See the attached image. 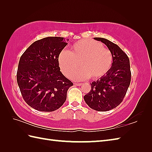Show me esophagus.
<instances>
[{"label": "esophagus", "mask_w": 152, "mask_h": 152, "mask_svg": "<svg viewBox=\"0 0 152 152\" xmlns=\"http://www.w3.org/2000/svg\"><path fill=\"white\" fill-rule=\"evenodd\" d=\"M74 84L75 85V86H81L82 83H74Z\"/></svg>", "instance_id": "esophagus-1"}]
</instances>
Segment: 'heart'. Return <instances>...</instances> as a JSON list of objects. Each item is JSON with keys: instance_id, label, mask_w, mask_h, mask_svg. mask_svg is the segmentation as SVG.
<instances>
[{"instance_id": "b5f03b06", "label": "heart", "mask_w": 152, "mask_h": 152, "mask_svg": "<svg viewBox=\"0 0 152 152\" xmlns=\"http://www.w3.org/2000/svg\"><path fill=\"white\" fill-rule=\"evenodd\" d=\"M112 53L96 41L80 40L74 43L71 50H64L59 56V64L62 72L71 76L82 66L84 69L74 74V80L101 78L111 68Z\"/></svg>"}]
</instances>
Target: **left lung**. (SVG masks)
<instances>
[{
    "label": "left lung",
    "mask_w": 152,
    "mask_h": 152,
    "mask_svg": "<svg viewBox=\"0 0 152 152\" xmlns=\"http://www.w3.org/2000/svg\"><path fill=\"white\" fill-rule=\"evenodd\" d=\"M94 39L106 45L112 53L113 62L106 75L91 83V90L83 98L91 108L106 112L117 107L125 97L131 83L130 62L117 44L103 38Z\"/></svg>",
    "instance_id": "1"
}]
</instances>
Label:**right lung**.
<instances>
[{"label": "right lung", "instance_id": "right-lung-1", "mask_svg": "<svg viewBox=\"0 0 152 152\" xmlns=\"http://www.w3.org/2000/svg\"><path fill=\"white\" fill-rule=\"evenodd\" d=\"M69 40L46 37L32 44L19 59L17 82L24 101L42 112L62 106L73 83L60 71L59 56Z\"/></svg>", "mask_w": 152, "mask_h": 152}]
</instances>
